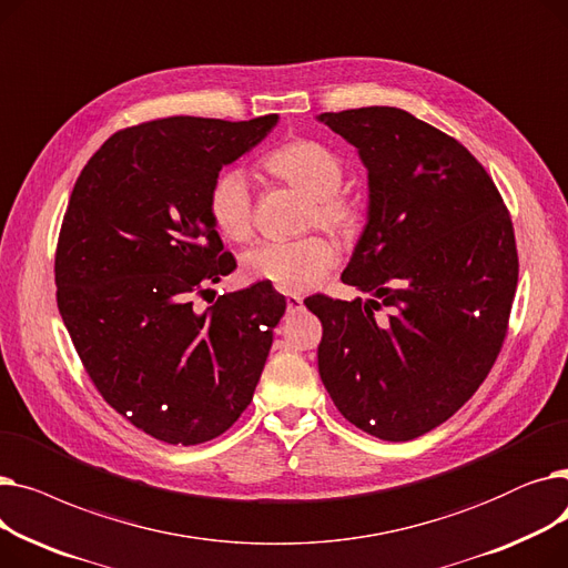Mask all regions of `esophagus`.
I'll return each mask as SVG.
<instances>
[{
    "label": "esophagus",
    "mask_w": 568,
    "mask_h": 568,
    "mask_svg": "<svg viewBox=\"0 0 568 568\" xmlns=\"http://www.w3.org/2000/svg\"><path fill=\"white\" fill-rule=\"evenodd\" d=\"M285 308H287V313H300V311L304 308L302 296H296V294H287V296H285Z\"/></svg>",
    "instance_id": "obj_1"
}]
</instances>
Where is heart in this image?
Returning a JSON list of instances; mask_svg holds the SVG:
<instances>
[{
    "label": "heart",
    "instance_id": "1",
    "mask_svg": "<svg viewBox=\"0 0 568 568\" xmlns=\"http://www.w3.org/2000/svg\"><path fill=\"white\" fill-rule=\"evenodd\" d=\"M262 165L287 186L311 200L308 223L349 234L359 223V204L341 193L343 161L317 140H290L272 149ZM212 219L230 242H246L253 234V191L244 172H223L209 195ZM338 262L336 246L324 236L296 242H264L244 253L242 274L251 283H266L281 292L302 294L315 287Z\"/></svg>",
    "mask_w": 568,
    "mask_h": 568
}]
</instances>
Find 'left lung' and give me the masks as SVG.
<instances>
[{"instance_id":"8db88e82","label":"left lung","mask_w":568,"mask_h":568,"mask_svg":"<svg viewBox=\"0 0 568 568\" xmlns=\"http://www.w3.org/2000/svg\"><path fill=\"white\" fill-rule=\"evenodd\" d=\"M368 172L366 225L343 283L311 296L317 368L349 424L386 442L454 416L490 373L518 285L509 212L467 149L400 108L324 112ZM379 305L393 313L374 315Z\"/></svg>"}]
</instances>
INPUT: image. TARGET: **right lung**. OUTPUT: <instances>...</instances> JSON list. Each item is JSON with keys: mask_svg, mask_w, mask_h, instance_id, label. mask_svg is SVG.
Wrapping results in <instances>:
<instances>
[{"mask_svg": "<svg viewBox=\"0 0 568 568\" xmlns=\"http://www.w3.org/2000/svg\"><path fill=\"white\" fill-rule=\"evenodd\" d=\"M278 124L168 116L114 133L59 232L57 306L101 396L168 444L223 435L253 400L285 296L255 283L195 311L234 268L209 209L221 170Z\"/></svg>", "mask_w": 568, "mask_h": 568, "instance_id": "right-lung-1", "label": "right lung"}]
</instances>
